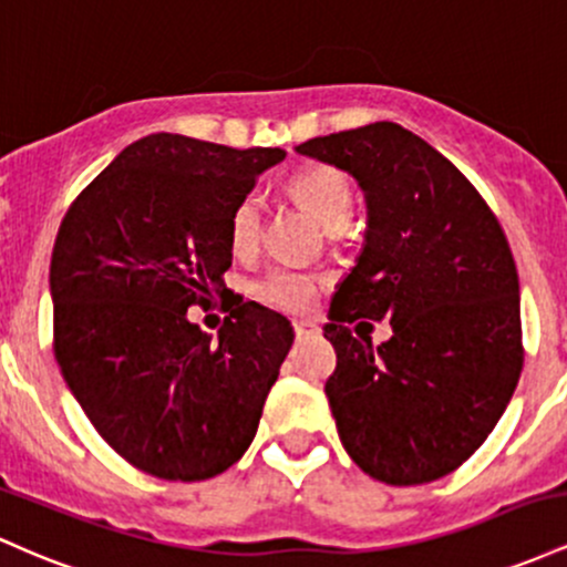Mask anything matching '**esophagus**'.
Here are the masks:
<instances>
[{"label": "esophagus", "instance_id": "esophagus-1", "mask_svg": "<svg viewBox=\"0 0 567 567\" xmlns=\"http://www.w3.org/2000/svg\"><path fill=\"white\" fill-rule=\"evenodd\" d=\"M295 334H297V340H308V337L318 334V327L310 321H295Z\"/></svg>", "mask_w": 567, "mask_h": 567}]
</instances>
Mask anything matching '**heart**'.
Instances as JSON below:
<instances>
[{
    "mask_svg": "<svg viewBox=\"0 0 567 567\" xmlns=\"http://www.w3.org/2000/svg\"><path fill=\"white\" fill-rule=\"evenodd\" d=\"M291 195L321 221L327 230L348 225L353 208V189L342 171L332 165H308L289 182ZM262 230V200L249 193L235 203L230 214V246L235 254H249ZM259 302L281 313H300L318 295V278L295 267H272L251 284Z\"/></svg>",
    "mask_w": 567,
    "mask_h": 567,
    "instance_id": "obj_1",
    "label": "heart"
}]
</instances>
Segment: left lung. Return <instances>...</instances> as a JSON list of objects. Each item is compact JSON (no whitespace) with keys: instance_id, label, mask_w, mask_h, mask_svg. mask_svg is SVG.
<instances>
[{"instance_id":"1","label":"left lung","mask_w":567,"mask_h":567,"mask_svg":"<svg viewBox=\"0 0 567 567\" xmlns=\"http://www.w3.org/2000/svg\"><path fill=\"white\" fill-rule=\"evenodd\" d=\"M300 155L348 171L364 249L329 305L327 396L342 447L385 485L455 472L504 415L523 372L519 278L498 219L453 163L396 123L329 133ZM391 317L383 347L347 323ZM359 329V327H355Z\"/></svg>"}]
</instances>
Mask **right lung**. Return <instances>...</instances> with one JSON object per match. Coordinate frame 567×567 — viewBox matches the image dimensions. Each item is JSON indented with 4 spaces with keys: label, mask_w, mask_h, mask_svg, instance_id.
<instances>
[{
    "label": "right lung",
    "mask_w": 567,
    "mask_h": 567,
    "mask_svg": "<svg viewBox=\"0 0 567 567\" xmlns=\"http://www.w3.org/2000/svg\"><path fill=\"white\" fill-rule=\"evenodd\" d=\"M284 157L152 133L63 216L50 259L55 361L101 439L146 474L208 480L257 434L291 323L240 302L214 342L187 308L227 295L235 203Z\"/></svg>",
    "instance_id": "add662e5"
}]
</instances>
